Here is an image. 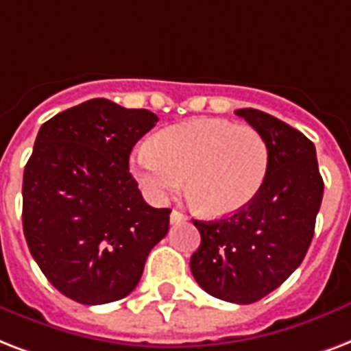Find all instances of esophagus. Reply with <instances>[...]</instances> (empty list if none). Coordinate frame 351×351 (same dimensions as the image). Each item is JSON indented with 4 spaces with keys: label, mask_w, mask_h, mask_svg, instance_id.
Listing matches in <instances>:
<instances>
[{
    "label": "esophagus",
    "mask_w": 351,
    "mask_h": 351,
    "mask_svg": "<svg viewBox=\"0 0 351 351\" xmlns=\"http://www.w3.org/2000/svg\"><path fill=\"white\" fill-rule=\"evenodd\" d=\"M184 216L181 213H179V210H172V214H170V223H181V221H184Z\"/></svg>",
    "instance_id": "1"
}]
</instances>
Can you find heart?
Returning <instances> with one entry per match:
<instances>
[{
  "instance_id": "heart-1",
  "label": "heart",
  "mask_w": 351,
  "mask_h": 351,
  "mask_svg": "<svg viewBox=\"0 0 351 351\" xmlns=\"http://www.w3.org/2000/svg\"><path fill=\"white\" fill-rule=\"evenodd\" d=\"M269 170L267 141L256 128L194 119L157 132L133 159V173L157 203L186 189L206 216H229L251 203Z\"/></svg>"
}]
</instances>
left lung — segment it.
Here are the masks:
<instances>
[{
	"mask_svg": "<svg viewBox=\"0 0 351 351\" xmlns=\"http://www.w3.org/2000/svg\"><path fill=\"white\" fill-rule=\"evenodd\" d=\"M234 113L267 141V178L238 213L213 221L194 219L201 243L190 258V271L208 295L252 304L302 263L313 240L324 181L315 145L304 133L260 110Z\"/></svg>",
	"mask_w": 351,
	"mask_h": 351,
	"instance_id": "8db88e82",
	"label": "left lung"
}]
</instances>
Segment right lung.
Segmentation results:
<instances>
[{"label": "right lung", "instance_id": "obj_1", "mask_svg": "<svg viewBox=\"0 0 351 351\" xmlns=\"http://www.w3.org/2000/svg\"><path fill=\"white\" fill-rule=\"evenodd\" d=\"M159 121L108 99L42 124L23 172V234L32 258L62 295L86 306L135 289L170 208L143 199L130 154Z\"/></svg>", "mask_w": 351, "mask_h": 351}]
</instances>
